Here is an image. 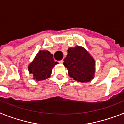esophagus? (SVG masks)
<instances>
[{
  "label": "esophagus",
  "mask_w": 124,
  "mask_h": 124,
  "mask_svg": "<svg viewBox=\"0 0 124 124\" xmlns=\"http://www.w3.org/2000/svg\"><path fill=\"white\" fill-rule=\"evenodd\" d=\"M63 62H64V60H61V61H59V63H61V64H62V63H63Z\"/></svg>",
  "instance_id": "34e87169"
}]
</instances>
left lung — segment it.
I'll return each instance as SVG.
<instances>
[{
  "label": "left lung",
  "mask_w": 124,
  "mask_h": 124,
  "mask_svg": "<svg viewBox=\"0 0 124 124\" xmlns=\"http://www.w3.org/2000/svg\"><path fill=\"white\" fill-rule=\"evenodd\" d=\"M95 61L83 47L77 46L70 48L63 64L67 68L68 74L74 80L81 83H87L94 78Z\"/></svg>",
  "instance_id": "8db88e82"
}]
</instances>
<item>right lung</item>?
I'll list each match as a JSON object with an SVG mask.
<instances>
[{"label":"right lung","mask_w":124,"mask_h":124,"mask_svg":"<svg viewBox=\"0 0 124 124\" xmlns=\"http://www.w3.org/2000/svg\"><path fill=\"white\" fill-rule=\"evenodd\" d=\"M58 63L54 61L53 56L50 51L40 50L33 61L28 65V71L33 75L34 79L44 80L50 77L52 68Z\"/></svg>","instance_id":"right-lung-1"}]
</instances>
